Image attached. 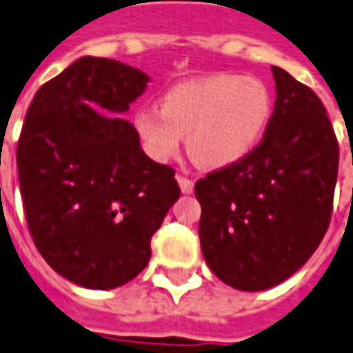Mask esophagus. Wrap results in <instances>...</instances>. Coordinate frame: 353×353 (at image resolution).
I'll return each mask as SVG.
<instances>
[{"label":"esophagus","mask_w":353,"mask_h":353,"mask_svg":"<svg viewBox=\"0 0 353 353\" xmlns=\"http://www.w3.org/2000/svg\"><path fill=\"white\" fill-rule=\"evenodd\" d=\"M177 183H179V187H181V193H193V179H189L187 176H177Z\"/></svg>","instance_id":"1"}]
</instances>
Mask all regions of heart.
<instances>
[{"mask_svg": "<svg viewBox=\"0 0 353 353\" xmlns=\"http://www.w3.org/2000/svg\"><path fill=\"white\" fill-rule=\"evenodd\" d=\"M270 117L272 94L261 79L220 73L170 88L160 110H139L133 125L154 160L176 157L181 135H189V152L201 166L226 168L259 145Z\"/></svg>", "mask_w": 353, "mask_h": 353, "instance_id": "heart-1", "label": "heart"}]
</instances>
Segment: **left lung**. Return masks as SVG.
I'll return each instance as SVG.
<instances>
[{
    "instance_id": "1",
    "label": "left lung",
    "mask_w": 353,
    "mask_h": 353,
    "mask_svg": "<svg viewBox=\"0 0 353 353\" xmlns=\"http://www.w3.org/2000/svg\"><path fill=\"white\" fill-rule=\"evenodd\" d=\"M276 102L265 135L243 160L195 183L199 237L228 286L259 292L284 282L327 234L338 141L319 96L272 67Z\"/></svg>"
}]
</instances>
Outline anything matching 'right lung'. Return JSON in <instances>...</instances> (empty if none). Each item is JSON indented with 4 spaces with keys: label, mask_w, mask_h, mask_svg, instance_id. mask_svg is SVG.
Segmentation results:
<instances>
[{
    "label": "right lung",
    "mask_w": 353,
    "mask_h": 353,
    "mask_svg": "<svg viewBox=\"0 0 353 353\" xmlns=\"http://www.w3.org/2000/svg\"><path fill=\"white\" fill-rule=\"evenodd\" d=\"M146 83L135 67L81 57L26 112L17 145L26 224L46 263L83 288L133 280L181 195L176 170L146 157L135 127L92 108L127 112Z\"/></svg>",
    "instance_id": "1"
}]
</instances>
